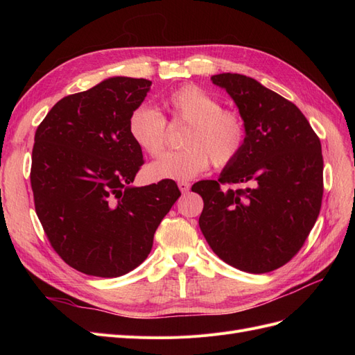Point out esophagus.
<instances>
[{
  "label": "esophagus",
  "mask_w": 355,
  "mask_h": 355,
  "mask_svg": "<svg viewBox=\"0 0 355 355\" xmlns=\"http://www.w3.org/2000/svg\"><path fill=\"white\" fill-rule=\"evenodd\" d=\"M178 187H179L182 194H187V192H188L189 188H191V184H189V182H179Z\"/></svg>",
  "instance_id": "34e87169"
}]
</instances>
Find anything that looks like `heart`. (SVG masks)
<instances>
[{"instance_id":"obj_1","label":"heart","mask_w":355,"mask_h":355,"mask_svg":"<svg viewBox=\"0 0 355 355\" xmlns=\"http://www.w3.org/2000/svg\"><path fill=\"white\" fill-rule=\"evenodd\" d=\"M170 123L187 124L182 136L185 149L170 153L149 164L151 180H188L214 167H228L244 151L247 127L241 114L222 108L220 102L200 85L184 84L163 101ZM127 130L137 148L149 157H159L168 145L166 118L153 106L139 105L128 116Z\"/></svg>"}]
</instances>
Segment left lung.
<instances>
[{"instance_id": "1", "label": "left lung", "mask_w": 355, "mask_h": 355, "mask_svg": "<svg viewBox=\"0 0 355 355\" xmlns=\"http://www.w3.org/2000/svg\"><path fill=\"white\" fill-rule=\"evenodd\" d=\"M211 81L237 103L247 141L218 180L192 185L204 201L200 230L222 261L245 272H270L293 259L318 218L320 139L295 103L256 80L227 72ZM239 183L248 187L227 189Z\"/></svg>"}]
</instances>
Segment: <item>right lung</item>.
Returning <instances> with one entry per match:
<instances>
[{"label":"right lung","mask_w":355,"mask_h":355,"mask_svg":"<svg viewBox=\"0 0 355 355\" xmlns=\"http://www.w3.org/2000/svg\"><path fill=\"white\" fill-rule=\"evenodd\" d=\"M151 81L114 77L69 94L35 132L31 187L55 252L83 274L112 278L141 265L180 197L175 180L135 188L142 151L127 121Z\"/></svg>","instance_id":"right-lung-1"}]
</instances>
